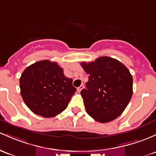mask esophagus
Returning <instances> with one entry per match:
<instances>
[{"instance_id": "esophagus-1", "label": "esophagus", "mask_w": 156, "mask_h": 156, "mask_svg": "<svg viewBox=\"0 0 156 156\" xmlns=\"http://www.w3.org/2000/svg\"><path fill=\"white\" fill-rule=\"evenodd\" d=\"M83 88V85H81L79 87H78V89H77V91L78 92H80L82 90V89Z\"/></svg>"}]
</instances>
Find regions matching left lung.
<instances>
[{
    "label": "left lung",
    "instance_id": "left-lung-1",
    "mask_svg": "<svg viewBox=\"0 0 156 156\" xmlns=\"http://www.w3.org/2000/svg\"><path fill=\"white\" fill-rule=\"evenodd\" d=\"M81 66L90 75L86 89L81 90L89 115L100 123L112 121L121 115L133 95V76L122 63L100 57Z\"/></svg>",
    "mask_w": 156,
    "mask_h": 156
}]
</instances>
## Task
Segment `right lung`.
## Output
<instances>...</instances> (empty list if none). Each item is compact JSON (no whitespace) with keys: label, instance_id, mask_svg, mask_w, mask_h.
I'll list each match as a JSON object with an SVG mask.
<instances>
[{"label":"right lung","instance_id":"obj_1","mask_svg":"<svg viewBox=\"0 0 156 156\" xmlns=\"http://www.w3.org/2000/svg\"><path fill=\"white\" fill-rule=\"evenodd\" d=\"M20 88L29 109L45 118L62 112L76 92L73 79L65 76L58 63L48 60L26 68L20 78Z\"/></svg>","mask_w":156,"mask_h":156}]
</instances>
